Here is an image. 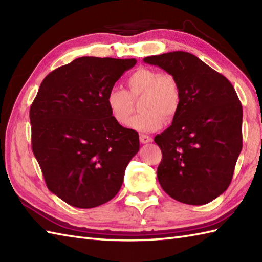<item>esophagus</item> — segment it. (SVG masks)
Wrapping results in <instances>:
<instances>
[{
	"label": "esophagus",
	"mask_w": 262,
	"mask_h": 262,
	"mask_svg": "<svg viewBox=\"0 0 262 262\" xmlns=\"http://www.w3.org/2000/svg\"><path fill=\"white\" fill-rule=\"evenodd\" d=\"M140 141H141L142 144H147V143H151L153 141V138L151 136H148V135L141 134L140 135Z\"/></svg>",
	"instance_id": "1"
}]
</instances>
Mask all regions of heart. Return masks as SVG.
Masks as SVG:
<instances>
[{"label":"heart","mask_w":262,"mask_h":262,"mask_svg":"<svg viewBox=\"0 0 262 262\" xmlns=\"http://www.w3.org/2000/svg\"><path fill=\"white\" fill-rule=\"evenodd\" d=\"M127 86L128 91L113 88L105 99L111 118L119 126L129 124L136 130L153 132L162 127L164 119L173 120L179 113L181 91L176 77L171 74L142 68L128 77ZM143 96V113L130 121L135 101Z\"/></svg>","instance_id":"obj_1"}]
</instances>
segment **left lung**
I'll list each match as a JSON object with an SVG mask.
<instances>
[{
    "mask_svg": "<svg viewBox=\"0 0 262 262\" xmlns=\"http://www.w3.org/2000/svg\"><path fill=\"white\" fill-rule=\"evenodd\" d=\"M176 77L181 105L154 142L162 152L158 180L178 202L204 205L232 181L242 149V104L232 83L194 55L172 52L144 58Z\"/></svg>",
    "mask_w": 262,
    "mask_h": 262,
    "instance_id": "obj_1",
    "label": "left lung"
}]
</instances>
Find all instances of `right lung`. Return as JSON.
Returning <instances> with one entry per match:
<instances>
[{
  "mask_svg": "<svg viewBox=\"0 0 262 262\" xmlns=\"http://www.w3.org/2000/svg\"><path fill=\"white\" fill-rule=\"evenodd\" d=\"M135 58L80 57L51 72L30 107L31 145L47 188L77 208L113 199L140 149L137 132L119 126L108 92Z\"/></svg>",
  "mask_w": 262,
  "mask_h": 262,
  "instance_id": "right-lung-1",
  "label": "right lung"
}]
</instances>
